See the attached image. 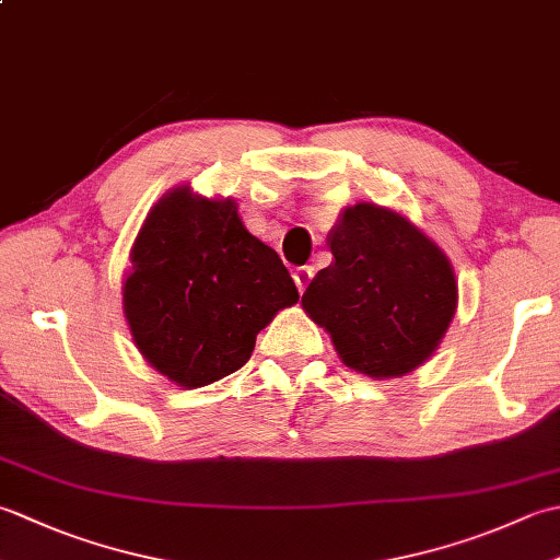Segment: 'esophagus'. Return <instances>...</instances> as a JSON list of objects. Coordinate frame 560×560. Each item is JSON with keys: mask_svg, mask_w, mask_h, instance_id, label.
<instances>
[{"mask_svg": "<svg viewBox=\"0 0 560 560\" xmlns=\"http://www.w3.org/2000/svg\"><path fill=\"white\" fill-rule=\"evenodd\" d=\"M313 267H299L293 271V281H295V287H299V291L303 293L305 289H307V283L313 281Z\"/></svg>", "mask_w": 560, "mask_h": 560, "instance_id": "esophagus-1", "label": "esophagus"}]
</instances>
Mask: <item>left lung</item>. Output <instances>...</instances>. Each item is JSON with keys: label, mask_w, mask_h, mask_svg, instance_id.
Listing matches in <instances>:
<instances>
[{"label": "left lung", "mask_w": 560, "mask_h": 560, "mask_svg": "<svg viewBox=\"0 0 560 560\" xmlns=\"http://www.w3.org/2000/svg\"><path fill=\"white\" fill-rule=\"evenodd\" d=\"M331 265L303 293L343 365L387 380L431 359L457 311L447 255L401 213L361 201L329 231Z\"/></svg>", "instance_id": "obj_1"}]
</instances>
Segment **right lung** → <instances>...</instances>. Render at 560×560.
Segmentation results:
<instances>
[{
  "label": "right lung",
  "instance_id": "obj_1",
  "mask_svg": "<svg viewBox=\"0 0 560 560\" xmlns=\"http://www.w3.org/2000/svg\"><path fill=\"white\" fill-rule=\"evenodd\" d=\"M125 317L141 355L185 389L247 363L273 315L299 303L279 255L249 233L233 199L187 185L149 211L129 253Z\"/></svg>",
  "mask_w": 560,
  "mask_h": 560
}]
</instances>
